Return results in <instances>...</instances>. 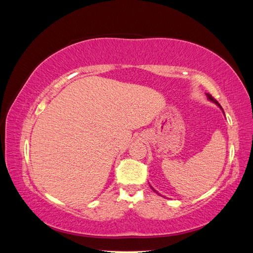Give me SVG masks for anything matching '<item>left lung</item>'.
Listing matches in <instances>:
<instances>
[{
  "instance_id": "obj_1",
  "label": "left lung",
  "mask_w": 253,
  "mask_h": 253,
  "mask_svg": "<svg viewBox=\"0 0 253 253\" xmlns=\"http://www.w3.org/2000/svg\"><path fill=\"white\" fill-rule=\"evenodd\" d=\"M207 96H208V98L210 99V100H211V101H213L214 103H216V104H217V105L219 106V108L221 109V106H220V104H219V103H218V102H217V101L215 100V99H214V98H213V97H212V96H211L210 94H207ZM221 110H223V109H221ZM152 189H153V188H152ZM153 190H154V189H153ZM154 191H155V190H154ZM155 192H156V191H155ZM156 193H157V192H156ZM158 194H159V193H158Z\"/></svg>"
}]
</instances>
